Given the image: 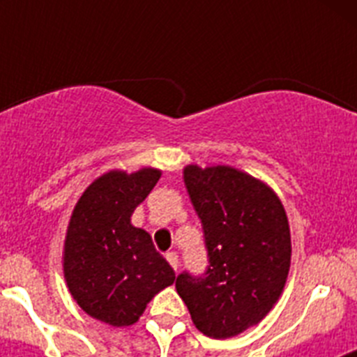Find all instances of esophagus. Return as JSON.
Returning <instances> with one entry per match:
<instances>
[{
	"label": "esophagus",
	"instance_id": "1",
	"mask_svg": "<svg viewBox=\"0 0 357 357\" xmlns=\"http://www.w3.org/2000/svg\"><path fill=\"white\" fill-rule=\"evenodd\" d=\"M166 261L172 264V268L175 272L178 270V255H176V252H166Z\"/></svg>",
	"mask_w": 357,
	"mask_h": 357
}]
</instances>
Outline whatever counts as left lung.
<instances>
[{
	"instance_id": "8db88e82",
	"label": "left lung",
	"mask_w": 357,
	"mask_h": 357,
	"mask_svg": "<svg viewBox=\"0 0 357 357\" xmlns=\"http://www.w3.org/2000/svg\"><path fill=\"white\" fill-rule=\"evenodd\" d=\"M184 182L204 229L207 268L175 288L193 324L225 340L255 326L282 293L291 261L286 211L272 189L229 166H188Z\"/></svg>"
}]
</instances>
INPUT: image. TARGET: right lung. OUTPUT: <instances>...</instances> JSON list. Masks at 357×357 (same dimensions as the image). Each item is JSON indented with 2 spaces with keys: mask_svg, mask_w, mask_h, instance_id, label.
Here are the masks:
<instances>
[{
  "mask_svg": "<svg viewBox=\"0 0 357 357\" xmlns=\"http://www.w3.org/2000/svg\"><path fill=\"white\" fill-rule=\"evenodd\" d=\"M160 178L151 168L110 172L85 189L73 211L64 245L69 291L89 317L125 327L139 320L175 272L146 230L130 223L134 209Z\"/></svg>",
  "mask_w": 357,
  "mask_h": 357,
  "instance_id": "right-lung-1",
  "label": "right lung"
}]
</instances>
